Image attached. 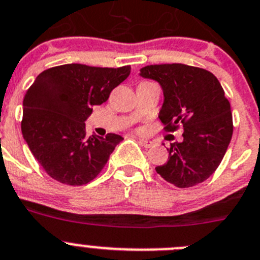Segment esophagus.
I'll return each mask as SVG.
<instances>
[{
  "label": "esophagus",
  "mask_w": 260,
  "mask_h": 260,
  "mask_svg": "<svg viewBox=\"0 0 260 260\" xmlns=\"http://www.w3.org/2000/svg\"><path fill=\"white\" fill-rule=\"evenodd\" d=\"M139 143L145 148H150V147H153V144H154L152 140H148V139H139Z\"/></svg>",
  "instance_id": "34e87169"
}]
</instances>
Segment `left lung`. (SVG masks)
I'll return each instance as SVG.
<instances>
[{"mask_svg":"<svg viewBox=\"0 0 260 260\" xmlns=\"http://www.w3.org/2000/svg\"><path fill=\"white\" fill-rule=\"evenodd\" d=\"M140 76L163 90L159 120L167 132L181 123L182 142L172 143L169 160L155 171L177 187L206 181L221 163L234 132L230 102L218 79L208 70L184 63L149 65Z\"/></svg>","mask_w":260,"mask_h":260,"instance_id":"1","label":"left lung"}]
</instances>
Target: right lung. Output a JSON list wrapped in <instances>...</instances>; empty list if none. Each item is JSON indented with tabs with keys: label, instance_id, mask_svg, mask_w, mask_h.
I'll use <instances>...</instances> for the list:
<instances>
[{
	"label": "right lung",
	"instance_id": "add662e5",
	"mask_svg": "<svg viewBox=\"0 0 260 260\" xmlns=\"http://www.w3.org/2000/svg\"><path fill=\"white\" fill-rule=\"evenodd\" d=\"M128 75L130 66L68 63L37 76L23 101L21 133L48 176L79 186L100 175L123 138L117 134L86 137L85 120Z\"/></svg>",
	"mask_w": 260,
	"mask_h": 260
}]
</instances>
